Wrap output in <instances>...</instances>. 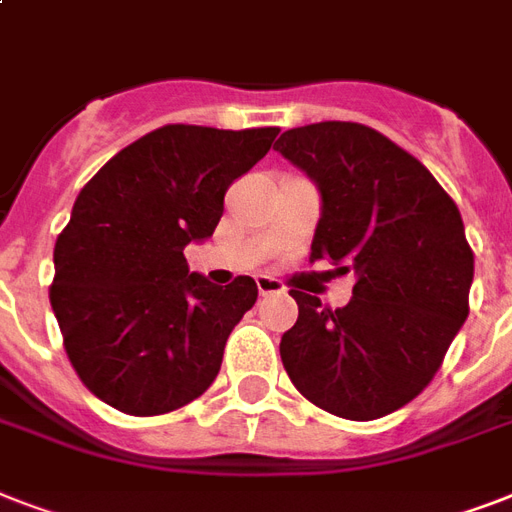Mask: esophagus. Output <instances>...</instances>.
I'll use <instances>...</instances> for the list:
<instances>
[{
    "mask_svg": "<svg viewBox=\"0 0 512 512\" xmlns=\"http://www.w3.org/2000/svg\"><path fill=\"white\" fill-rule=\"evenodd\" d=\"M257 292H260V297L281 295V292H284V287H281L276 279H271V276H257Z\"/></svg>",
    "mask_w": 512,
    "mask_h": 512,
    "instance_id": "34e87169",
    "label": "esophagus"
}]
</instances>
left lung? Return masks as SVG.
Masks as SVG:
<instances>
[{
	"label": "left lung",
	"mask_w": 512,
	"mask_h": 512,
	"mask_svg": "<svg viewBox=\"0 0 512 512\" xmlns=\"http://www.w3.org/2000/svg\"><path fill=\"white\" fill-rule=\"evenodd\" d=\"M273 148L319 188L311 260L356 276L335 311L289 292L300 316L281 337L284 369L324 412L385 417L420 396L468 319L473 252L460 209L412 154L364 124L295 127Z\"/></svg>",
	"instance_id": "8db88e82"
}]
</instances>
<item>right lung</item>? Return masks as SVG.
Wrapping results in <instances>:
<instances>
[{
    "mask_svg": "<svg viewBox=\"0 0 512 512\" xmlns=\"http://www.w3.org/2000/svg\"><path fill=\"white\" fill-rule=\"evenodd\" d=\"M276 135L167 124L119 151L76 196L55 241L50 303L79 380L100 401L151 417L215 382L257 284L239 276L217 287L188 271L183 249L215 233L228 185Z\"/></svg>",
    "mask_w": 512,
    "mask_h": 512,
    "instance_id": "obj_1",
    "label": "right lung"
}]
</instances>
